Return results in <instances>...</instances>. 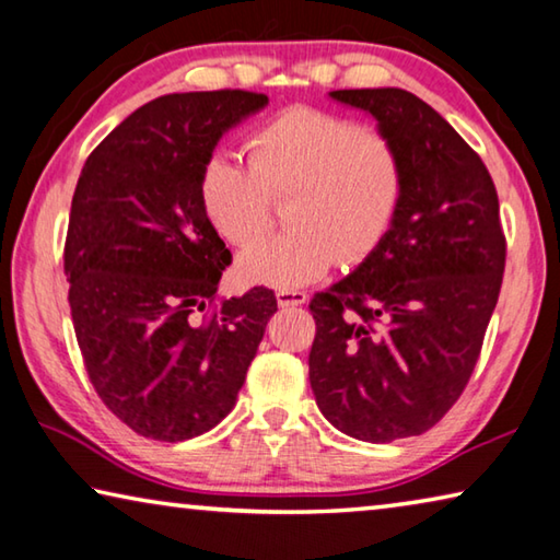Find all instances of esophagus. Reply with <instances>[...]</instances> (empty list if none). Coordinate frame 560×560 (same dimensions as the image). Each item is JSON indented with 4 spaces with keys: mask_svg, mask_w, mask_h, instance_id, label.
Wrapping results in <instances>:
<instances>
[{
    "mask_svg": "<svg viewBox=\"0 0 560 560\" xmlns=\"http://www.w3.org/2000/svg\"><path fill=\"white\" fill-rule=\"evenodd\" d=\"M275 298H278L280 307H298V305H305V302H307V292H302V290H278V292H275Z\"/></svg>",
    "mask_w": 560,
    "mask_h": 560,
    "instance_id": "esophagus-1",
    "label": "esophagus"
}]
</instances>
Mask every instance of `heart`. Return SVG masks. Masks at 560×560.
Instances as JSON below:
<instances>
[{"mask_svg":"<svg viewBox=\"0 0 560 560\" xmlns=\"http://www.w3.org/2000/svg\"><path fill=\"white\" fill-rule=\"evenodd\" d=\"M247 161L213 153L200 171V203L237 247L269 230L272 202L291 200L292 232L247 247L237 275L253 285L300 288L340 265H360L384 243L407 196V161L392 136L357 118L292 106L247 136Z\"/></svg>","mask_w":560,"mask_h":560,"instance_id":"b5f03b06","label":"heart"}]
</instances>
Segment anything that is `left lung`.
I'll use <instances>...</instances> for the list:
<instances>
[{
  "label": "left lung",
  "instance_id": "1",
  "mask_svg": "<svg viewBox=\"0 0 560 560\" xmlns=\"http://www.w3.org/2000/svg\"><path fill=\"white\" fill-rule=\"evenodd\" d=\"M370 112L407 161V196L384 243L310 302V387L347 436H419L456 405L499 302L506 235L491 173L405 89L329 94Z\"/></svg>",
  "mask_w": 560,
  "mask_h": 560
}]
</instances>
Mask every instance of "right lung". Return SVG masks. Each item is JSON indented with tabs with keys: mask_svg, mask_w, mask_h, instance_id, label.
<instances>
[{
	"mask_svg": "<svg viewBox=\"0 0 560 560\" xmlns=\"http://www.w3.org/2000/svg\"><path fill=\"white\" fill-rule=\"evenodd\" d=\"M265 104L243 89L159 96L81 168L63 243L73 332L101 401L145 439L213 429L278 310L268 288L215 295L233 255L200 203L220 136Z\"/></svg>",
	"mask_w": 560,
	"mask_h": 560,
	"instance_id": "obj_1",
	"label": "right lung"
}]
</instances>
